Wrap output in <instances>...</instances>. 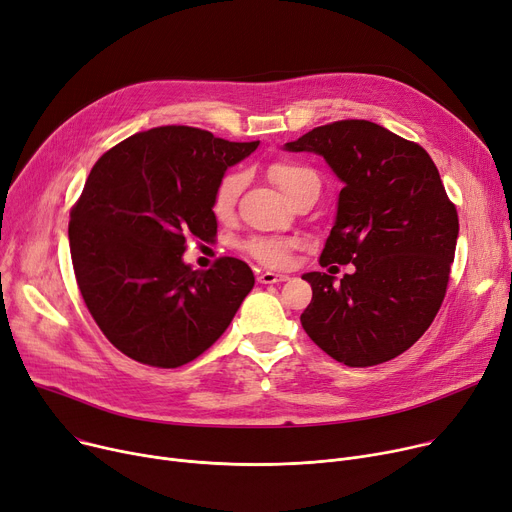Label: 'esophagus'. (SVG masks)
Returning <instances> with one entry per match:
<instances>
[{"label": "esophagus", "instance_id": "34e87169", "mask_svg": "<svg viewBox=\"0 0 512 512\" xmlns=\"http://www.w3.org/2000/svg\"><path fill=\"white\" fill-rule=\"evenodd\" d=\"M261 284H278V282H286L288 276L284 274H276V272H261L257 278Z\"/></svg>", "mask_w": 512, "mask_h": 512}]
</instances>
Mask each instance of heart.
<instances>
[{"label":"heart","instance_id":"b5f03b06","mask_svg":"<svg viewBox=\"0 0 512 512\" xmlns=\"http://www.w3.org/2000/svg\"><path fill=\"white\" fill-rule=\"evenodd\" d=\"M267 172H270V178L278 184V188L286 195V199H290L294 193L301 191L305 186H319L317 174L301 164H294V161H276V164H272ZM242 186H245V174L238 170L226 172L218 180V184H215L211 209L220 220L228 218V215L234 211ZM292 249H294V240H288V238L253 236L245 242V251L253 259L274 267L286 265Z\"/></svg>","mask_w":512,"mask_h":512}]
</instances>
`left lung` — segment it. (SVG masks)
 Segmentation results:
<instances>
[{"mask_svg": "<svg viewBox=\"0 0 512 512\" xmlns=\"http://www.w3.org/2000/svg\"><path fill=\"white\" fill-rule=\"evenodd\" d=\"M286 151L321 155L344 184L319 263L355 272L303 276L309 338L338 363L371 367L411 348L444 301L459 215L427 151L367 120L317 126Z\"/></svg>", "mask_w": 512, "mask_h": 512, "instance_id": "1", "label": "left lung"}]
</instances>
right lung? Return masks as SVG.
Listing matches in <instances>:
<instances>
[{"label": "right lung", "mask_w": 512, "mask_h": 512, "mask_svg": "<svg viewBox=\"0 0 512 512\" xmlns=\"http://www.w3.org/2000/svg\"><path fill=\"white\" fill-rule=\"evenodd\" d=\"M257 145L159 126L97 159L70 211V255L87 309L126 357L180 367L230 326L255 284L251 267L222 257L201 272L182 253L186 238L218 232L215 184Z\"/></svg>", "instance_id": "obj_1"}]
</instances>
